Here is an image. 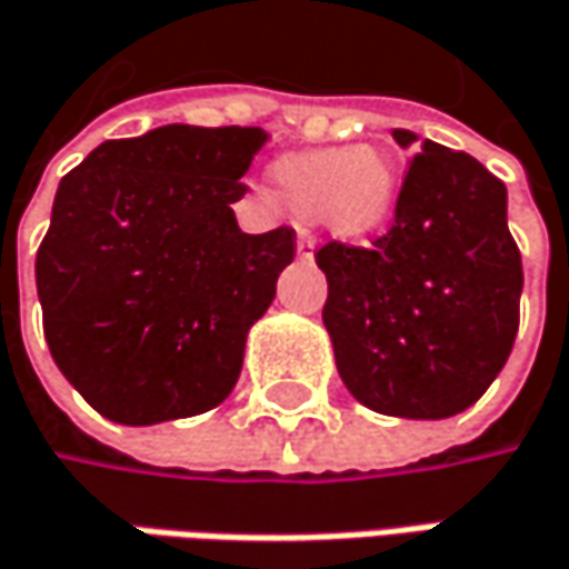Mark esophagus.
Returning <instances> with one entry per match:
<instances>
[{
    "mask_svg": "<svg viewBox=\"0 0 569 569\" xmlns=\"http://www.w3.org/2000/svg\"><path fill=\"white\" fill-rule=\"evenodd\" d=\"M296 251L302 253V257H306V253L312 251V238H309L306 231H299V241H296Z\"/></svg>",
    "mask_w": 569,
    "mask_h": 569,
    "instance_id": "esophagus-1",
    "label": "esophagus"
}]
</instances>
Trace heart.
<instances>
[{"mask_svg": "<svg viewBox=\"0 0 569 569\" xmlns=\"http://www.w3.org/2000/svg\"><path fill=\"white\" fill-rule=\"evenodd\" d=\"M270 183L289 212L316 218L345 244L383 234L402 199V170L380 144L283 153L270 167Z\"/></svg>", "mask_w": 569, "mask_h": 569, "instance_id": "1", "label": "heart"}]
</instances>
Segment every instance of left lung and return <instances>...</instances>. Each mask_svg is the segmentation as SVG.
<instances>
[{
	"label": "left lung",
	"mask_w": 569,
	"mask_h": 569,
	"mask_svg": "<svg viewBox=\"0 0 569 569\" xmlns=\"http://www.w3.org/2000/svg\"><path fill=\"white\" fill-rule=\"evenodd\" d=\"M418 151L392 231L370 248L325 244L321 321L351 396L396 418L438 421L470 409L516 345L521 257L509 192L480 160L416 131Z\"/></svg>",
	"instance_id": "8db88e82"
}]
</instances>
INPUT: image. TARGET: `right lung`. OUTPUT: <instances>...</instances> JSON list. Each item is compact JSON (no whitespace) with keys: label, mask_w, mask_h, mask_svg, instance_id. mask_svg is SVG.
Segmentation results:
<instances>
[{"label":"right lung","mask_w":569,"mask_h":569,"mask_svg":"<svg viewBox=\"0 0 569 569\" xmlns=\"http://www.w3.org/2000/svg\"><path fill=\"white\" fill-rule=\"evenodd\" d=\"M260 128L163 124L106 141L53 196L34 260L53 363L118 425L216 409L292 263V231L244 234L231 202Z\"/></svg>","instance_id":"add662e5"}]
</instances>
